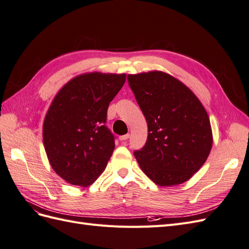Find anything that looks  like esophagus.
I'll return each instance as SVG.
<instances>
[{
  "label": "esophagus",
  "instance_id": "1",
  "mask_svg": "<svg viewBox=\"0 0 249 249\" xmlns=\"http://www.w3.org/2000/svg\"><path fill=\"white\" fill-rule=\"evenodd\" d=\"M129 137H130V135L125 134V135H123V136H119V140L120 141H125V140L129 139Z\"/></svg>",
  "mask_w": 249,
  "mask_h": 249
}]
</instances>
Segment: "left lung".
<instances>
[{
  "label": "left lung",
  "mask_w": 249,
  "mask_h": 249,
  "mask_svg": "<svg viewBox=\"0 0 249 249\" xmlns=\"http://www.w3.org/2000/svg\"><path fill=\"white\" fill-rule=\"evenodd\" d=\"M127 81L148 129L145 145L134 152L140 168L159 186L186 182L212 148L206 109L189 88L163 71L129 74Z\"/></svg>",
  "instance_id": "left-lung-1"
}]
</instances>
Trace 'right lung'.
<instances>
[{
  "mask_svg": "<svg viewBox=\"0 0 249 249\" xmlns=\"http://www.w3.org/2000/svg\"><path fill=\"white\" fill-rule=\"evenodd\" d=\"M124 82V73L80 74L53 100L43 122V144L52 168L67 183L89 186L106 168L115 147L107 111Z\"/></svg>",
  "mask_w": 249,
  "mask_h": 249,
  "instance_id": "right-lung-1",
  "label": "right lung"
}]
</instances>
